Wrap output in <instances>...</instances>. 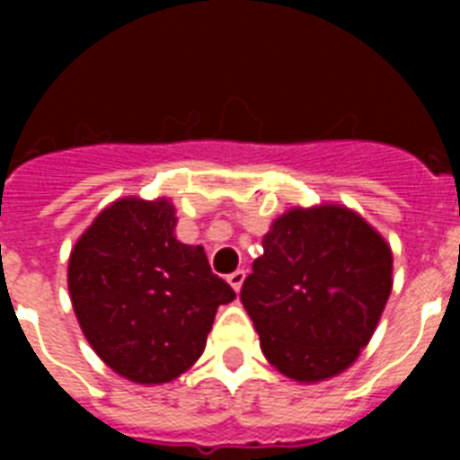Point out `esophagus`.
<instances>
[{
    "instance_id": "esophagus-1",
    "label": "esophagus",
    "mask_w": 460,
    "mask_h": 460,
    "mask_svg": "<svg viewBox=\"0 0 460 460\" xmlns=\"http://www.w3.org/2000/svg\"><path fill=\"white\" fill-rule=\"evenodd\" d=\"M243 279H245V270H236V272H231L229 277H226V281H229L231 284V288H234V291H241V287H243Z\"/></svg>"
}]
</instances>
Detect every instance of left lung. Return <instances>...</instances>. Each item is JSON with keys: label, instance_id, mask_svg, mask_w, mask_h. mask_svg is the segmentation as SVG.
Returning a JSON list of instances; mask_svg holds the SVG:
<instances>
[{"label": "left lung", "instance_id": "8db88e82", "mask_svg": "<svg viewBox=\"0 0 460 460\" xmlns=\"http://www.w3.org/2000/svg\"><path fill=\"white\" fill-rule=\"evenodd\" d=\"M241 303L270 363L296 382L353 365L392 294V248L341 205L294 208L274 219Z\"/></svg>", "mask_w": 460, "mask_h": 460}]
</instances>
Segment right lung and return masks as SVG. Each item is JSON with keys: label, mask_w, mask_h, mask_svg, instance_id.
<instances>
[{"label": "right lung", "mask_w": 460, "mask_h": 460, "mask_svg": "<svg viewBox=\"0 0 460 460\" xmlns=\"http://www.w3.org/2000/svg\"><path fill=\"white\" fill-rule=\"evenodd\" d=\"M166 198H119L68 258V294L83 334L121 377L164 385L202 356L217 307L236 298L202 245L173 236Z\"/></svg>", "instance_id": "add662e5"}]
</instances>
